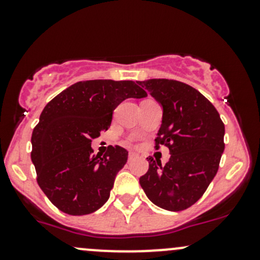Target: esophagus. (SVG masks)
<instances>
[{
  "label": "esophagus",
  "instance_id": "1",
  "mask_svg": "<svg viewBox=\"0 0 260 260\" xmlns=\"http://www.w3.org/2000/svg\"><path fill=\"white\" fill-rule=\"evenodd\" d=\"M136 153H133V152H129V154H128V159H129V161H132V159H135L136 158Z\"/></svg>",
  "mask_w": 260,
  "mask_h": 260
}]
</instances>
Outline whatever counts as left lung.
<instances>
[{"label":"left lung","mask_w":260,"mask_h":260,"mask_svg":"<svg viewBox=\"0 0 260 260\" xmlns=\"http://www.w3.org/2000/svg\"><path fill=\"white\" fill-rule=\"evenodd\" d=\"M162 107L156 148L169 147V162L148 157L140 177L147 198L158 208L181 211L196 203L219 169L225 127L215 107L199 90L170 79L137 81Z\"/></svg>","instance_id":"1"}]
</instances>
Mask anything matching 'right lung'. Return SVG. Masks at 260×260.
<instances>
[{
  "mask_svg": "<svg viewBox=\"0 0 260 260\" xmlns=\"http://www.w3.org/2000/svg\"><path fill=\"white\" fill-rule=\"evenodd\" d=\"M147 93L132 80L78 81L50 101L34 128L31 159L38 183L59 210L86 215L107 203L128 152L109 146L93 154L91 140L111 127L113 111Z\"/></svg>",
  "mask_w": 260,
  "mask_h": 260,
  "instance_id": "add662e5",
  "label": "right lung"
}]
</instances>
